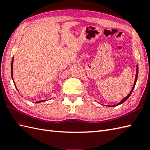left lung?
I'll list each match as a JSON object with an SVG mask.
<instances>
[{
  "instance_id": "8db88e82",
  "label": "left lung",
  "mask_w": 150,
  "mask_h": 150,
  "mask_svg": "<svg viewBox=\"0 0 150 150\" xmlns=\"http://www.w3.org/2000/svg\"><path fill=\"white\" fill-rule=\"evenodd\" d=\"M138 73H139V67H138V64H137V68H136V75H135V82H134V84H133L132 90H131V91H130V93H129L128 95H127V96H126L125 98H124L122 100H121L120 102H119V103H118V104H115V105H113V106H109V107H115V106H118V105H120V104H122V103H124V102H125L127 99H128V98L129 97L130 95H131V94H132V91H133V89L135 88V84H136L137 80V78H138Z\"/></svg>"
}]
</instances>
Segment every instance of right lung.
Returning <instances> with one entry per match:
<instances>
[{
    "label": "right lung",
    "instance_id": "obj_1",
    "mask_svg": "<svg viewBox=\"0 0 150 150\" xmlns=\"http://www.w3.org/2000/svg\"><path fill=\"white\" fill-rule=\"evenodd\" d=\"M13 59H14V57H13V59H12V61H11V77H12V79H13V81H13ZM14 84L15 82H14ZM16 87V86H15ZM44 101H46L45 100H40V101H37V102H35L36 103H42V102H44Z\"/></svg>",
    "mask_w": 150,
    "mask_h": 150
}]
</instances>
